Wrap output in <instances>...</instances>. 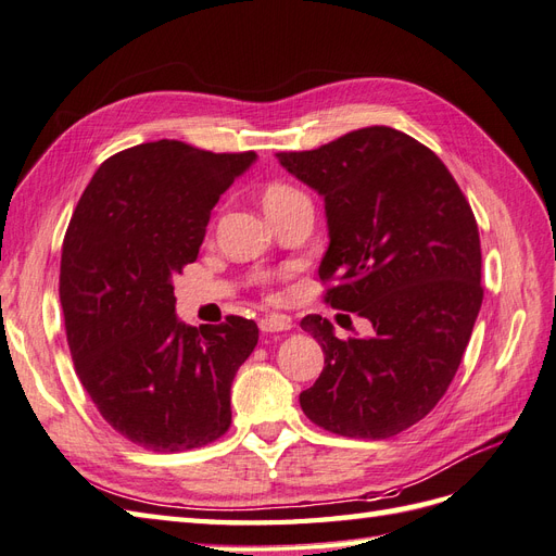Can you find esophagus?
<instances>
[{"mask_svg": "<svg viewBox=\"0 0 556 556\" xmlns=\"http://www.w3.org/2000/svg\"><path fill=\"white\" fill-rule=\"evenodd\" d=\"M260 329L264 333L288 331V329H292V323H290V317H285V315H266L260 319Z\"/></svg>", "mask_w": 556, "mask_h": 556, "instance_id": "esophagus-1", "label": "esophagus"}]
</instances>
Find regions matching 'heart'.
Masks as SVG:
<instances>
[{
    "mask_svg": "<svg viewBox=\"0 0 556 556\" xmlns=\"http://www.w3.org/2000/svg\"><path fill=\"white\" fill-rule=\"evenodd\" d=\"M260 199H262V208L268 215V213H276V211H280L285 206L294 204V201H299V199H308V197L301 192L296 185H292V182L274 180V182H266L264 185Z\"/></svg>",
    "mask_w": 556,
    "mask_h": 556,
    "instance_id": "1",
    "label": "heart"
}]
</instances>
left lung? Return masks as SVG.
I'll return each mask as SVG.
<instances>
[{
	"label": "left lung",
	"mask_w": 556,
	"mask_h": 556,
	"mask_svg": "<svg viewBox=\"0 0 556 556\" xmlns=\"http://www.w3.org/2000/svg\"><path fill=\"white\" fill-rule=\"evenodd\" d=\"M278 160L325 197V304L374 325L341 341L329 319H301L325 352L301 410L348 439H390L435 408L462 364L484 294L476 215L441 157L392 127Z\"/></svg>",
	"instance_id": "obj_1"
}]
</instances>
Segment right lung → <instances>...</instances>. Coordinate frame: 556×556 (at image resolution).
I'll return each mask as SVG.
<instances>
[{"label":"right lung","instance_id":"obj_1","mask_svg":"<svg viewBox=\"0 0 556 556\" xmlns=\"http://www.w3.org/2000/svg\"><path fill=\"white\" fill-rule=\"evenodd\" d=\"M255 157L172 139L127 148L94 172L66 227L60 301L76 376L134 445L185 452L231 425V382L260 329L239 315L180 325L172 280L197 260L217 199Z\"/></svg>","mask_w":556,"mask_h":556}]
</instances>
